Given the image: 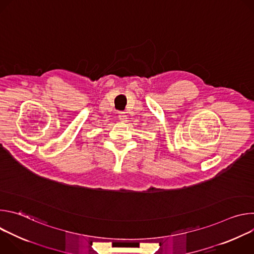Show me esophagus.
<instances>
[{
	"label": "esophagus",
	"mask_w": 254,
	"mask_h": 254,
	"mask_svg": "<svg viewBox=\"0 0 254 254\" xmlns=\"http://www.w3.org/2000/svg\"><path fill=\"white\" fill-rule=\"evenodd\" d=\"M119 119H120V121H121V122H123V123L127 122V116H126V114H125V113H120Z\"/></svg>",
	"instance_id": "obj_1"
}]
</instances>
